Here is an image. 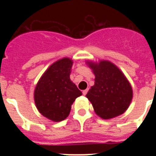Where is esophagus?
<instances>
[{
  "instance_id": "esophagus-1",
  "label": "esophagus",
  "mask_w": 156,
  "mask_h": 156,
  "mask_svg": "<svg viewBox=\"0 0 156 156\" xmlns=\"http://www.w3.org/2000/svg\"><path fill=\"white\" fill-rule=\"evenodd\" d=\"M87 91H88V89H87V90H83V94L86 95L87 93Z\"/></svg>"
}]
</instances>
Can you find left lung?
<instances>
[{
	"instance_id": "8db88e82",
	"label": "left lung",
	"mask_w": 156,
	"mask_h": 156,
	"mask_svg": "<svg viewBox=\"0 0 156 156\" xmlns=\"http://www.w3.org/2000/svg\"><path fill=\"white\" fill-rule=\"evenodd\" d=\"M95 75L94 85L86 97L94 112L102 119L121 115L131 102L133 91L129 83L116 66L108 61L88 62Z\"/></svg>"
}]
</instances>
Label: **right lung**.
Here are the masks:
<instances>
[{
	"instance_id": "1",
	"label": "right lung",
	"mask_w": 156,
	"mask_h": 156,
	"mask_svg": "<svg viewBox=\"0 0 156 156\" xmlns=\"http://www.w3.org/2000/svg\"><path fill=\"white\" fill-rule=\"evenodd\" d=\"M73 62L64 58L48 69L37 83L34 100L37 109L44 116L55 122L68 116L71 105L82 92L70 80Z\"/></svg>"
}]
</instances>
